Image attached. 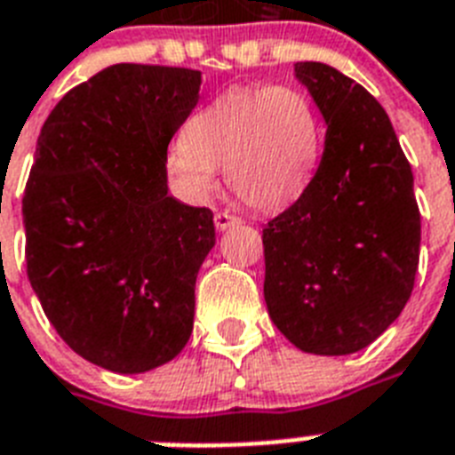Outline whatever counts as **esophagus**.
I'll use <instances>...</instances> for the list:
<instances>
[{"label":"esophagus","mask_w":455,"mask_h":455,"mask_svg":"<svg viewBox=\"0 0 455 455\" xmlns=\"http://www.w3.org/2000/svg\"><path fill=\"white\" fill-rule=\"evenodd\" d=\"M238 224H240V217H235V215H228V212H217L215 215L217 231H227V228L238 227Z\"/></svg>","instance_id":"1"}]
</instances>
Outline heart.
Returning <instances> with one entry per match:
<instances>
[{
  "label": "heart",
  "mask_w": 455,
  "mask_h": 455,
  "mask_svg": "<svg viewBox=\"0 0 455 455\" xmlns=\"http://www.w3.org/2000/svg\"><path fill=\"white\" fill-rule=\"evenodd\" d=\"M323 151V124L297 86H238L217 95L170 144L165 170L194 201L217 189V168L240 201L278 210L311 184Z\"/></svg>",
  "instance_id": "1"
}]
</instances>
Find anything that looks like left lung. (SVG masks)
Here are the masks:
<instances>
[{
    "instance_id": "obj_1",
    "label": "left lung",
    "mask_w": 455,
    "mask_h": 455,
    "mask_svg": "<svg viewBox=\"0 0 455 455\" xmlns=\"http://www.w3.org/2000/svg\"><path fill=\"white\" fill-rule=\"evenodd\" d=\"M327 124L323 161L264 228V299L299 350L350 355L400 317L419 271L413 172L379 100L324 62H297Z\"/></svg>"
}]
</instances>
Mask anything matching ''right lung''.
Segmentation results:
<instances>
[{
    "instance_id": "obj_1",
    "label": "right lung",
    "mask_w": 455,
    "mask_h": 455,
    "mask_svg": "<svg viewBox=\"0 0 455 455\" xmlns=\"http://www.w3.org/2000/svg\"><path fill=\"white\" fill-rule=\"evenodd\" d=\"M201 72L121 62L48 114L23 196L28 278L55 331L116 374L170 362L194 330L208 208L168 196L165 156Z\"/></svg>"
}]
</instances>
